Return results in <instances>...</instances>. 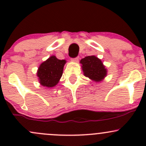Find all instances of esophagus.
<instances>
[{"label": "esophagus", "instance_id": "obj_1", "mask_svg": "<svg viewBox=\"0 0 146 146\" xmlns=\"http://www.w3.org/2000/svg\"><path fill=\"white\" fill-rule=\"evenodd\" d=\"M79 59H80L79 57H76V58H73V59H72V61H73V62H78Z\"/></svg>", "mask_w": 146, "mask_h": 146}]
</instances>
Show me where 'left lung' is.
<instances>
[{
    "label": "left lung",
    "mask_w": 146,
    "mask_h": 146,
    "mask_svg": "<svg viewBox=\"0 0 146 146\" xmlns=\"http://www.w3.org/2000/svg\"><path fill=\"white\" fill-rule=\"evenodd\" d=\"M83 74L92 81H102L107 75V70L102 61L95 56H89L82 58L80 61Z\"/></svg>",
    "instance_id": "1"
}]
</instances>
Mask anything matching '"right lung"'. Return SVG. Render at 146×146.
Returning <instances> with one entry per match:
<instances>
[{
  "label": "right lung",
  "instance_id": "right-lung-1",
  "mask_svg": "<svg viewBox=\"0 0 146 146\" xmlns=\"http://www.w3.org/2000/svg\"><path fill=\"white\" fill-rule=\"evenodd\" d=\"M66 63V60L58 59L54 55L42 62L36 72L40 85L48 88L56 86L62 76Z\"/></svg>",
  "mask_w": 146,
  "mask_h": 146
}]
</instances>
